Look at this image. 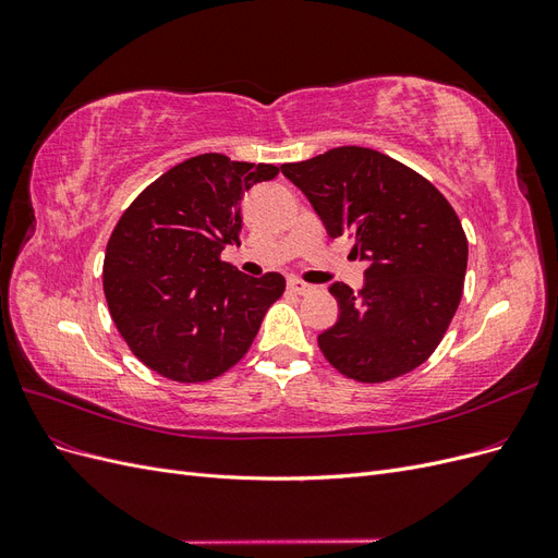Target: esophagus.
Masks as SVG:
<instances>
[{"label":"esophagus","mask_w":558,"mask_h":558,"mask_svg":"<svg viewBox=\"0 0 558 558\" xmlns=\"http://www.w3.org/2000/svg\"><path fill=\"white\" fill-rule=\"evenodd\" d=\"M289 289H291L293 293H298V295H307V293L314 291V286H312V283H305V281H300V279H291V281H289Z\"/></svg>","instance_id":"esophagus-1"}]
</instances>
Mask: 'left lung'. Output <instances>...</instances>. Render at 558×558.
I'll return each mask as SVG.
<instances>
[{
    "instance_id": "obj_1",
    "label": "left lung",
    "mask_w": 558,
    "mask_h": 558,
    "mask_svg": "<svg viewBox=\"0 0 558 558\" xmlns=\"http://www.w3.org/2000/svg\"><path fill=\"white\" fill-rule=\"evenodd\" d=\"M281 172L330 238L349 234L367 263L359 295L330 286L340 318L318 335L324 356L365 384L412 373L442 342L463 295L468 240L453 207L408 165L363 146L286 162Z\"/></svg>"
}]
</instances>
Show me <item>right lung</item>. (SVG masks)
Here are the masks:
<instances>
[{"label": "right lung", "instance_id": "1", "mask_svg": "<svg viewBox=\"0 0 558 558\" xmlns=\"http://www.w3.org/2000/svg\"><path fill=\"white\" fill-rule=\"evenodd\" d=\"M277 174V165L202 154L150 183L116 223L102 272L107 305L154 373L209 381L248 351L286 279L246 277L221 253L240 246L242 195Z\"/></svg>", "mask_w": 558, "mask_h": 558}]
</instances>
